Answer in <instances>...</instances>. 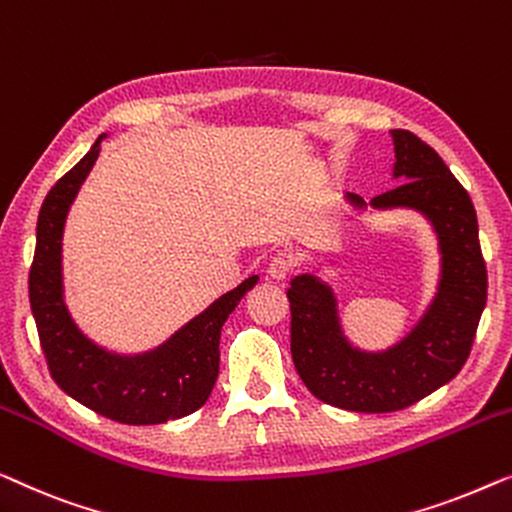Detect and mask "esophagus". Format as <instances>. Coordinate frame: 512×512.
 Here are the masks:
<instances>
[{
    "mask_svg": "<svg viewBox=\"0 0 512 512\" xmlns=\"http://www.w3.org/2000/svg\"><path fill=\"white\" fill-rule=\"evenodd\" d=\"M266 273H269L271 280H285L292 273V259L287 255H276L269 262V269H266Z\"/></svg>",
    "mask_w": 512,
    "mask_h": 512,
    "instance_id": "obj_1",
    "label": "esophagus"
}]
</instances>
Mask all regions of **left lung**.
I'll list each match as a JSON object with an SVG mask.
<instances>
[{"instance_id": "1", "label": "left lung", "mask_w": 512, "mask_h": 512, "mask_svg": "<svg viewBox=\"0 0 512 512\" xmlns=\"http://www.w3.org/2000/svg\"><path fill=\"white\" fill-rule=\"evenodd\" d=\"M399 185L371 199L376 211L408 208L434 229L441 271L434 299L406 336L369 352L345 336L338 299L315 273L290 283L292 359L313 397L355 413H392L450 383L469 359L487 301V269L480 253L478 218L462 183L441 155L406 129H392ZM345 201L364 211L357 194Z\"/></svg>"}]
</instances>
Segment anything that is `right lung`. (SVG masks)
<instances>
[{
	"label": "right lung",
	"instance_id": "add662e5",
	"mask_svg": "<svg viewBox=\"0 0 512 512\" xmlns=\"http://www.w3.org/2000/svg\"><path fill=\"white\" fill-rule=\"evenodd\" d=\"M104 139L106 134L99 136L43 199L30 269V306L50 376L71 399L122 424H162L194 413L211 397L220 371L222 325L259 276L222 294L148 352L120 355L85 336L64 301L62 236L69 208L95 167Z\"/></svg>",
	"mask_w": 512,
	"mask_h": 512
}]
</instances>
